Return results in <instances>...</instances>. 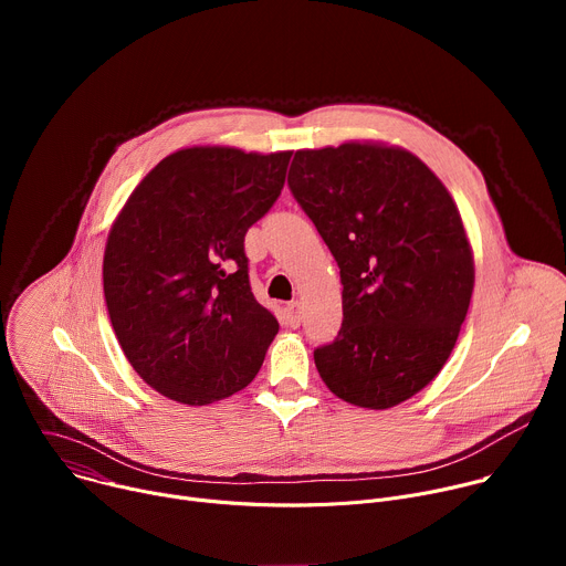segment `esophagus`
Instances as JSON below:
<instances>
[{"instance_id": "obj_1", "label": "esophagus", "mask_w": 566, "mask_h": 566, "mask_svg": "<svg viewBox=\"0 0 566 566\" xmlns=\"http://www.w3.org/2000/svg\"><path fill=\"white\" fill-rule=\"evenodd\" d=\"M286 319H289V325L291 327H297L300 322H302V304L295 300V302H291V304H286Z\"/></svg>"}]
</instances>
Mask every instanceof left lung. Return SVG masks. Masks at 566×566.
Here are the masks:
<instances>
[{
    "mask_svg": "<svg viewBox=\"0 0 566 566\" xmlns=\"http://www.w3.org/2000/svg\"><path fill=\"white\" fill-rule=\"evenodd\" d=\"M289 188L340 269L343 327L313 352L352 406L387 410L443 369L474 260L454 199L419 156L378 140L297 149Z\"/></svg>",
    "mask_w": 566,
    "mask_h": 566,
    "instance_id": "obj_1",
    "label": "left lung"
}]
</instances>
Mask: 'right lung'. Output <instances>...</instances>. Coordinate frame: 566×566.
<instances>
[{"label": "right lung", "instance_id": "right-lung-1", "mask_svg": "<svg viewBox=\"0 0 566 566\" xmlns=\"http://www.w3.org/2000/svg\"><path fill=\"white\" fill-rule=\"evenodd\" d=\"M291 151L195 145L166 156L112 223L103 289L136 374L184 406L232 396L280 332L249 282L244 237L284 188Z\"/></svg>", "mask_w": 566, "mask_h": 566}]
</instances>
